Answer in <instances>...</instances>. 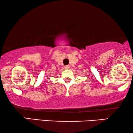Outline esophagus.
Here are the masks:
<instances>
[{
  "instance_id": "34e87169",
  "label": "esophagus",
  "mask_w": 133,
  "mask_h": 133,
  "mask_svg": "<svg viewBox=\"0 0 133 133\" xmlns=\"http://www.w3.org/2000/svg\"><path fill=\"white\" fill-rule=\"evenodd\" d=\"M65 69H68L70 68V65H66V66H65Z\"/></svg>"
}]
</instances>
